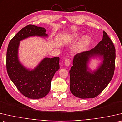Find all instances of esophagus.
Listing matches in <instances>:
<instances>
[{"label":"esophagus","mask_w":122,"mask_h":122,"mask_svg":"<svg viewBox=\"0 0 122 122\" xmlns=\"http://www.w3.org/2000/svg\"><path fill=\"white\" fill-rule=\"evenodd\" d=\"M71 63V60L69 59H66L65 60V64L66 66H67V67H68V66H69L70 65Z\"/></svg>","instance_id":"obj_1"}]
</instances>
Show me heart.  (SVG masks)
<instances>
[{
    "label": "heart",
    "instance_id": "b5f03b06",
    "mask_svg": "<svg viewBox=\"0 0 122 122\" xmlns=\"http://www.w3.org/2000/svg\"><path fill=\"white\" fill-rule=\"evenodd\" d=\"M81 36V35L79 34H74L71 36V38L72 39H78ZM90 38L88 36H85L83 37L81 39L80 44H79V48H84L86 46H87L88 44L90 43Z\"/></svg>",
    "mask_w": 122,
    "mask_h": 122
}]
</instances>
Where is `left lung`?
Wrapping results in <instances>:
<instances>
[{
    "instance_id": "obj_1",
    "label": "left lung",
    "mask_w": 122,
    "mask_h": 122,
    "mask_svg": "<svg viewBox=\"0 0 122 122\" xmlns=\"http://www.w3.org/2000/svg\"><path fill=\"white\" fill-rule=\"evenodd\" d=\"M100 56L103 63L95 71L88 68L90 58ZM115 48L105 31L102 39L94 48L77 54L69 71L70 90L75 97L81 99L94 98L107 87L113 77L115 67Z\"/></svg>"
}]
</instances>
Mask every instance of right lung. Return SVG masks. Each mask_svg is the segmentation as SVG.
Here are the masks:
<instances>
[{
  "instance_id": "1",
  "label": "right lung",
  "mask_w": 122,
  "mask_h": 122,
  "mask_svg": "<svg viewBox=\"0 0 122 122\" xmlns=\"http://www.w3.org/2000/svg\"><path fill=\"white\" fill-rule=\"evenodd\" d=\"M45 32L44 28L29 24L15 35L8 46L6 68L8 76L17 90L30 99L42 98L48 93L52 79L60 68V59L45 57L34 69H27L19 60L20 41L31 36L47 37Z\"/></svg>"
}]
</instances>
